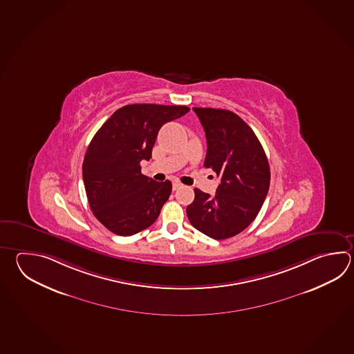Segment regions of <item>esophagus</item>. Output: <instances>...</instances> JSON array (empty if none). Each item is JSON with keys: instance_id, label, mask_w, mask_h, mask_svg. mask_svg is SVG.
Returning <instances> with one entry per match:
<instances>
[{"instance_id": "34e87169", "label": "esophagus", "mask_w": 354, "mask_h": 354, "mask_svg": "<svg viewBox=\"0 0 354 354\" xmlns=\"http://www.w3.org/2000/svg\"><path fill=\"white\" fill-rule=\"evenodd\" d=\"M183 187V184L179 183V181H174L173 183V189L174 190H178V189H180Z\"/></svg>"}]
</instances>
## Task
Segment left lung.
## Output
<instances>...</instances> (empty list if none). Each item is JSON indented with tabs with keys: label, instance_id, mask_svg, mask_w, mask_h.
<instances>
[{
	"label": "left lung",
	"instance_id": "left-lung-1",
	"mask_svg": "<svg viewBox=\"0 0 354 354\" xmlns=\"http://www.w3.org/2000/svg\"><path fill=\"white\" fill-rule=\"evenodd\" d=\"M207 138L204 166L221 178L216 195L194 189L189 222L210 239H231L257 216L270 188V165L252 129L227 109H198Z\"/></svg>",
	"mask_w": 354,
	"mask_h": 354
}]
</instances>
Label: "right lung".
<instances>
[{
  "mask_svg": "<svg viewBox=\"0 0 354 354\" xmlns=\"http://www.w3.org/2000/svg\"><path fill=\"white\" fill-rule=\"evenodd\" d=\"M187 106L129 104L117 109L92 138L83 181L94 216L109 231L132 236L149 228L171 193V181H153L140 162L151 159L162 124L189 112Z\"/></svg>",
  "mask_w": 354,
  "mask_h": 354,
  "instance_id": "right-lung-1",
  "label": "right lung"
}]
</instances>
